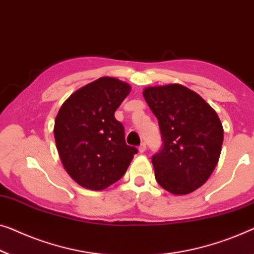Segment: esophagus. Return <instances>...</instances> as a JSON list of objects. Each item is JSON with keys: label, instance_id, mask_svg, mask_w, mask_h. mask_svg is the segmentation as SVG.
<instances>
[{"label": "esophagus", "instance_id": "esophagus-1", "mask_svg": "<svg viewBox=\"0 0 254 254\" xmlns=\"http://www.w3.org/2000/svg\"><path fill=\"white\" fill-rule=\"evenodd\" d=\"M146 150V143L141 142V145L139 146V153H143Z\"/></svg>", "mask_w": 254, "mask_h": 254}]
</instances>
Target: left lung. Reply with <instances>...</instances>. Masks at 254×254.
Returning a JSON list of instances; mask_svg holds the SVG:
<instances>
[{
    "mask_svg": "<svg viewBox=\"0 0 254 254\" xmlns=\"http://www.w3.org/2000/svg\"><path fill=\"white\" fill-rule=\"evenodd\" d=\"M143 97L158 120L162 148L151 156L155 178L175 195L196 190L218 164L224 128L214 109L180 84L150 86Z\"/></svg>",
    "mask_w": 254,
    "mask_h": 254,
    "instance_id": "8db88e82",
    "label": "left lung"
}]
</instances>
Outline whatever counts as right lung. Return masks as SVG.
<instances>
[{"instance_id": "add662e5", "label": "right lung", "mask_w": 254, "mask_h": 254, "mask_svg": "<svg viewBox=\"0 0 254 254\" xmlns=\"http://www.w3.org/2000/svg\"><path fill=\"white\" fill-rule=\"evenodd\" d=\"M130 89L120 79L100 77L75 91L59 109L54 130L57 149L68 175L82 187H109L138 153L127 145L123 124L115 119Z\"/></svg>"}]
</instances>
